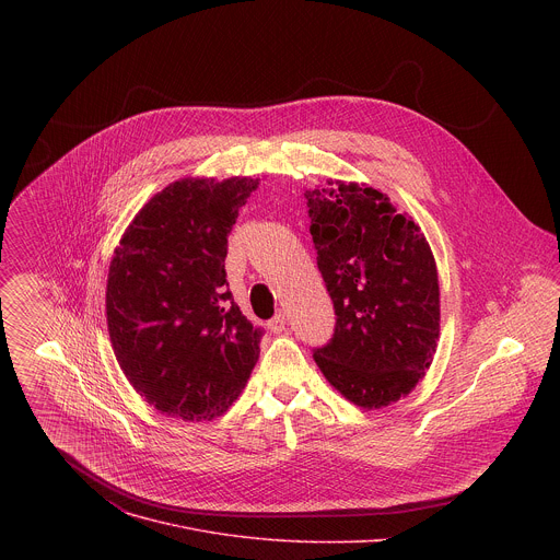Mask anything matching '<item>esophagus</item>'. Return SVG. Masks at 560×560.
I'll list each match as a JSON object with an SVG mask.
<instances>
[{
	"instance_id": "esophagus-1",
	"label": "esophagus",
	"mask_w": 560,
	"mask_h": 560,
	"mask_svg": "<svg viewBox=\"0 0 560 560\" xmlns=\"http://www.w3.org/2000/svg\"><path fill=\"white\" fill-rule=\"evenodd\" d=\"M284 327H287V317H284V313H278L273 319L269 320V329H271L273 334L284 331Z\"/></svg>"
}]
</instances>
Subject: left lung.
<instances>
[{
  "label": "left lung",
  "instance_id": "1",
  "mask_svg": "<svg viewBox=\"0 0 560 560\" xmlns=\"http://www.w3.org/2000/svg\"><path fill=\"white\" fill-rule=\"evenodd\" d=\"M311 235L334 302V338L315 351L325 380L358 407L407 397L440 340V284L420 226L369 185L306 189Z\"/></svg>",
  "mask_w": 560,
  "mask_h": 560
}]
</instances>
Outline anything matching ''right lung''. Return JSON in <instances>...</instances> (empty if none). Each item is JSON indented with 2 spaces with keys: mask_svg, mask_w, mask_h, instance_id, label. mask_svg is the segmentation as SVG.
Here are the masks:
<instances>
[{
  "mask_svg": "<svg viewBox=\"0 0 560 560\" xmlns=\"http://www.w3.org/2000/svg\"><path fill=\"white\" fill-rule=\"evenodd\" d=\"M258 178L187 176L155 194L114 249L105 315L116 360L170 418L222 416L245 388L262 331L241 315L224 258Z\"/></svg>",
  "mask_w": 560,
  "mask_h": 560,
  "instance_id": "right-lung-1",
  "label": "right lung"
}]
</instances>
